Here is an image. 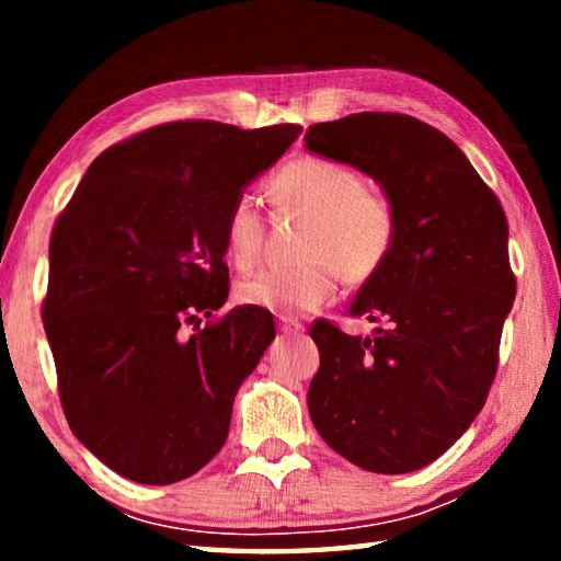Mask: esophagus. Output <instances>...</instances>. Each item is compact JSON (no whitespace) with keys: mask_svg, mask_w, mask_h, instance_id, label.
Instances as JSON below:
<instances>
[{"mask_svg":"<svg viewBox=\"0 0 561 561\" xmlns=\"http://www.w3.org/2000/svg\"><path fill=\"white\" fill-rule=\"evenodd\" d=\"M279 329L284 331V334H301V331H304L301 321L291 319V317H279Z\"/></svg>","mask_w":561,"mask_h":561,"instance_id":"34e87169","label":"esophagus"}]
</instances>
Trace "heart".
Here are the masks:
<instances>
[{
  "label": "heart",
  "mask_w": 561,
  "mask_h": 561,
  "mask_svg": "<svg viewBox=\"0 0 561 561\" xmlns=\"http://www.w3.org/2000/svg\"><path fill=\"white\" fill-rule=\"evenodd\" d=\"M272 201L311 213L304 232L307 260L294 267H267L247 277L237 297L277 314H301L334 297L341 271L366 279L388 257L396 234L393 207L364 187L354 168L329 158L289 160L270 178ZM262 244V217L252 197H237L225 220V247L237 267H250Z\"/></svg>",
  "instance_id": "heart-1"
}]
</instances>
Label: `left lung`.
I'll return each mask as SVG.
<instances>
[{
  "instance_id": "8db88e82",
  "label": "left lung",
  "mask_w": 561,
  "mask_h": 561,
  "mask_svg": "<svg viewBox=\"0 0 561 561\" xmlns=\"http://www.w3.org/2000/svg\"><path fill=\"white\" fill-rule=\"evenodd\" d=\"M304 148L374 178L396 217L391 252L348 307L374 334L311 327V423L368 472L421 470L470 428L497 371L515 301L505 213L448 136L403 113L317 123Z\"/></svg>"
}]
</instances>
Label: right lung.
<instances>
[{"instance_id": "1", "label": "right lung", "mask_w": 561, "mask_h": 561, "mask_svg": "<svg viewBox=\"0 0 561 561\" xmlns=\"http://www.w3.org/2000/svg\"><path fill=\"white\" fill-rule=\"evenodd\" d=\"M301 126L215 121L148 128L93 160L49 244L44 329L71 431L123 478L170 485L227 440L240 386L274 341V319L234 307L225 220Z\"/></svg>"}]
</instances>
